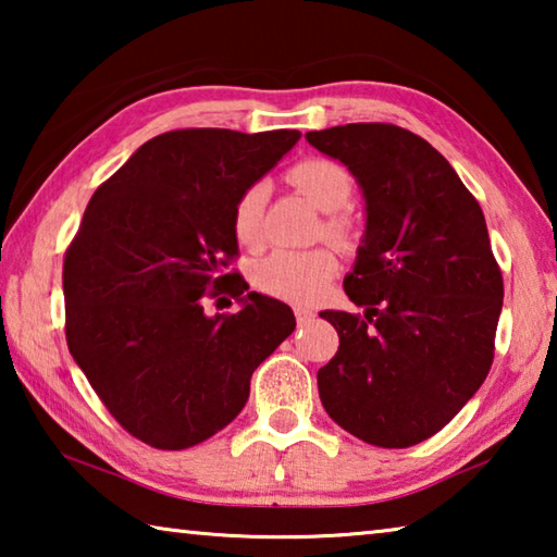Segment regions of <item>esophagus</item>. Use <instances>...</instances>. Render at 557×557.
Here are the masks:
<instances>
[{
    "mask_svg": "<svg viewBox=\"0 0 557 557\" xmlns=\"http://www.w3.org/2000/svg\"><path fill=\"white\" fill-rule=\"evenodd\" d=\"M295 317H297V324L301 326V324H309V322H314V312L309 307H295Z\"/></svg>",
    "mask_w": 557,
    "mask_h": 557,
    "instance_id": "obj_1",
    "label": "esophagus"
}]
</instances>
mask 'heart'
Returning a JSON list of instances; mask_svg holds the SVG:
<instances>
[{"label": "heart", "instance_id": "obj_1", "mask_svg": "<svg viewBox=\"0 0 557 557\" xmlns=\"http://www.w3.org/2000/svg\"><path fill=\"white\" fill-rule=\"evenodd\" d=\"M289 182L295 184L309 203L322 213H332L324 221L322 231L338 248H351L356 243V223L336 211H342L351 199L354 182L344 166L329 159H307L289 172ZM268 188L265 184H252L238 196L233 206V233L243 245H258L262 238V209H265ZM336 272V258L332 250H275L262 258L252 268V282L270 297L285 301L317 299L326 289Z\"/></svg>", "mask_w": 557, "mask_h": 557}]
</instances>
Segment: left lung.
<instances>
[{
    "instance_id": "1",
    "label": "left lung",
    "mask_w": 557,
    "mask_h": 557,
    "mask_svg": "<svg viewBox=\"0 0 557 557\" xmlns=\"http://www.w3.org/2000/svg\"><path fill=\"white\" fill-rule=\"evenodd\" d=\"M354 174L366 231L344 289L363 314L319 312L338 351L317 373L336 425L375 447L440 432L484 383L504 305L484 213L425 139L385 122L307 132Z\"/></svg>"
}]
</instances>
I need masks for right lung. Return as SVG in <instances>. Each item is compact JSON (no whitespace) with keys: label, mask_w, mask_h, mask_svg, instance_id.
Masks as SVG:
<instances>
[{"label":"right lung","mask_w":557,"mask_h":557,"mask_svg":"<svg viewBox=\"0 0 557 557\" xmlns=\"http://www.w3.org/2000/svg\"><path fill=\"white\" fill-rule=\"evenodd\" d=\"M301 132L174 129L149 139L102 184L63 260L73 361L122 428L157 449H186L223 430L250 395L252 371L295 332L285 301L223 285L238 252L233 206ZM214 289L211 290L210 287ZM225 286L235 315H206Z\"/></svg>","instance_id":"obj_1"}]
</instances>
